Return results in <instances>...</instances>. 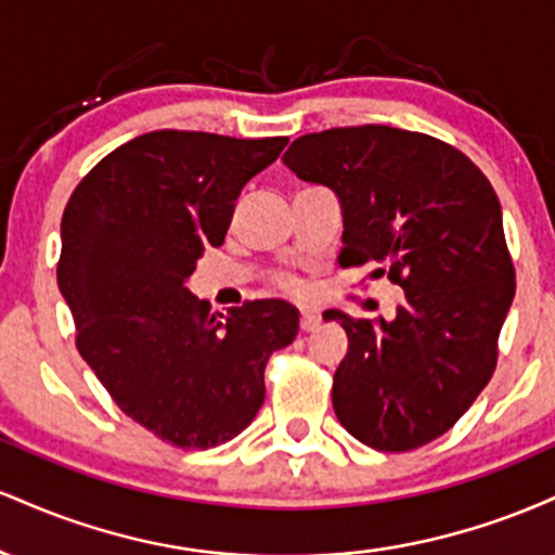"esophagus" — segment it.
<instances>
[{
    "label": "esophagus",
    "instance_id": "obj_1",
    "mask_svg": "<svg viewBox=\"0 0 555 555\" xmlns=\"http://www.w3.org/2000/svg\"><path fill=\"white\" fill-rule=\"evenodd\" d=\"M318 326H321V315H318L315 310H302V315H299V328L315 331Z\"/></svg>",
    "mask_w": 555,
    "mask_h": 555
}]
</instances>
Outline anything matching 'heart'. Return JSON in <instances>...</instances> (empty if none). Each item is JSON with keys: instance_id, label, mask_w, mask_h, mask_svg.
Masks as SVG:
<instances>
[{"instance_id": "obj_1", "label": "heart", "mask_w": 555, "mask_h": 555, "mask_svg": "<svg viewBox=\"0 0 555 555\" xmlns=\"http://www.w3.org/2000/svg\"><path fill=\"white\" fill-rule=\"evenodd\" d=\"M284 286H292V282H289V279H284V282H282Z\"/></svg>"}]
</instances>
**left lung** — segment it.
<instances>
[{"label": "left lung", "mask_w": 555, "mask_h": 555, "mask_svg": "<svg viewBox=\"0 0 555 555\" xmlns=\"http://www.w3.org/2000/svg\"><path fill=\"white\" fill-rule=\"evenodd\" d=\"M282 162L339 197V263L404 289L391 321L323 313L349 339L336 417L378 451L436 441L488 386L517 289L499 197L462 151L388 125L310 132Z\"/></svg>", "instance_id": "1"}]
</instances>
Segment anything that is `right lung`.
I'll list each match as a JSON object with an SVG mask.
<instances>
[{"label": "right lung", "instance_id": "1", "mask_svg": "<svg viewBox=\"0 0 555 555\" xmlns=\"http://www.w3.org/2000/svg\"><path fill=\"white\" fill-rule=\"evenodd\" d=\"M286 143L145 132L101 158L62 216L56 282L82 360L127 417L180 449L240 436L263 406L266 362L297 336L284 299L221 315L188 289L242 188Z\"/></svg>", "mask_w": 555, "mask_h": 555}]
</instances>
